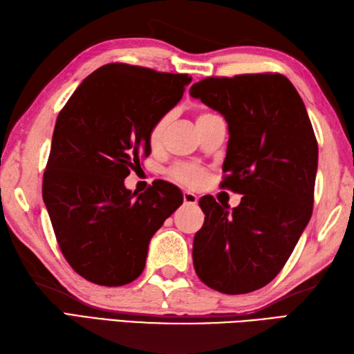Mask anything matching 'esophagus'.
Returning <instances> with one entry per match:
<instances>
[{
    "label": "esophagus",
    "instance_id": "esophagus-1",
    "mask_svg": "<svg viewBox=\"0 0 354 354\" xmlns=\"http://www.w3.org/2000/svg\"><path fill=\"white\" fill-rule=\"evenodd\" d=\"M184 204L185 205H196L198 196L192 192H184Z\"/></svg>",
    "mask_w": 354,
    "mask_h": 354
}]
</instances>
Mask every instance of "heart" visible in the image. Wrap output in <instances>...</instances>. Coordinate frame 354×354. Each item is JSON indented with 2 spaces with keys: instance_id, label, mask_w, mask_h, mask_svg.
Here are the masks:
<instances>
[{
  "instance_id": "1",
  "label": "heart",
  "mask_w": 354,
  "mask_h": 354,
  "mask_svg": "<svg viewBox=\"0 0 354 354\" xmlns=\"http://www.w3.org/2000/svg\"><path fill=\"white\" fill-rule=\"evenodd\" d=\"M205 115H209V112H204V114H199L198 118H202V117H205ZM169 120H170L169 115L161 117L153 124L152 129H150L149 141H150V145H152L153 147L155 146H160V142L162 141L165 127H167V124H169ZM170 178L173 179V181H176V183L183 184V185H187V187H198L202 181H204L205 171H204V169L199 167V165H196V164H178V165H175V167L170 170Z\"/></svg>"
}]
</instances>
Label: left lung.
<instances>
[{"label":"left lung","mask_w":354,"mask_h":354,"mask_svg":"<svg viewBox=\"0 0 354 354\" xmlns=\"http://www.w3.org/2000/svg\"><path fill=\"white\" fill-rule=\"evenodd\" d=\"M190 95L228 123L223 189L243 194L230 209L201 198L205 222L193 242L202 283L239 295L272 281L313 208L318 142L301 97L281 74L208 77Z\"/></svg>","instance_id":"1"}]
</instances>
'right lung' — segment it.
Returning <instances> with one entry per match:
<instances>
[{"label":"right lung","mask_w":354,"mask_h":354,"mask_svg":"<svg viewBox=\"0 0 354 354\" xmlns=\"http://www.w3.org/2000/svg\"><path fill=\"white\" fill-rule=\"evenodd\" d=\"M190 82L189 74L108 64L59 112L42 198L64 257L88 281L111 288L138 278L150 239L183 204L176 185L156 181L137 194L124 178L149 156L150 129Z\"/></svg>","instance_id":"1"}]
</instances>
